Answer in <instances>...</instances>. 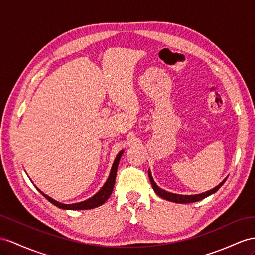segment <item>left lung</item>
Returning <instances> with one entry per match:
<instances>
[{
  "mask_svg": "<svg viewBox=\"0 0 255 255\" xmlns=\"http://www.w3.org/2000/svg\"><path fill=\"white\" fill-rule=\"evenodd\" d=\"M148 177H149V181H151L152 183V186H153V190L154 192L157 194L159 197L164 198L166 200H169V201H173V202H178V204H188V202H195V201H199L201 199H204L206 197H208L209 195H211L213 193L217 192L219 188L223 185L224 182L226 181V179L222 182V183H220L217 187L212 188V190L208 191L206 193H202V194H199V195H178V194H172V193H169V192H166L164 190H161L160 187H158L157 185H156V183L154 182L153 178H152V174L151 172L148 171Z\"/></svg>",
  "mask_w": 255,
  "mask_h": 255,
  "instance_id": "obj_1",
  "label": "left lung"
}]
</instances>
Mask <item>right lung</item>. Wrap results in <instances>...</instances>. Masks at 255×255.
<instances>
[{
  "instance_id": "1",
  "label": "right lung",
  "mask_w": 255,
  "mask_h": 255,
  "mask_svg": "<svg viewBox=\"0 0 255 255\" xmlns=\"http://www.w3.org/2000/svg\"><path fill=\"white\" fill-rule=\"evenodd\" d=\"M122 154H123V151L120 152L119 155L116 156V159H115L114 164L112 166V169H111L110 177H109L108 181L106 182V184L102 186V188L99 192H98L96 195L93 196V197L87 199V200H84L82 202H77V204L65 205V204H61V202L56 201L53 198H50L49 196L45 195L40 190H38V192H41V194L44 196V197L46 198L48 201H50L51 204L55 205L58 208H60V209H65V210H87V209H93V208H96V207H99L107 201V199L110 197V195L112 194V192H113V187H114L115 179H116L117 167H119V162H120Z\"/></svg>"
}]
</instances>
